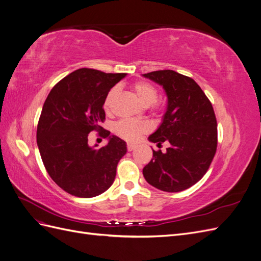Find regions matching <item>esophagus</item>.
Wrapping results in <instances>:
<instances>
[{
  "mask_svg": "<svg viewBox=\"0 0 261 261\" xmlns=\"http://www.w3.org/2000/svg\"><path fill=\"white\" fill-rule=\"evenodd\" d=\"M136 149V146L133 145V144H127V150L128 151H133V150Z\"/></svg>",
  "mask_w": 261,
  "mask_h": 261,
  "instance_id": "34e87169",
  "label": "esophagus"
}]
</instances>
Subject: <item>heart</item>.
<instances>
[{"label":"heart","mask_w":261,"mask_h":261,"mask_svg":"<svg viewBox=\"0 0 261 261\" xmlns=\"http://www.w3.org/2000/svg\"><path fill=\"white\" fill-rule=\"evenodd\" d=\"M133 89L137 94L138 99L140 100L141 103L148 107L154 103L158 98V91L155 87L147 82H137L133 85ZM118 87H113L107 94L105 99V110L106 111H110L111 106L113 103L114 99L118 94ZM150 129V125L147 122L144 121H134V120H121L115 123L114 125V133L117 136H120L126 140H135L140 136L143 133H146Z\"/></svg>","instance_id":"heart-1"}]
</instances>
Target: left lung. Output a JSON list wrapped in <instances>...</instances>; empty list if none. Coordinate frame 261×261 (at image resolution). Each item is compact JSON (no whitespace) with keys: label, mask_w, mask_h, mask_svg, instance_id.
<instances>
[{"label":"left lung","mask_w":261,"mask_h":261,"mask_svg":"<svg viewBox=\"0 0 261 261\" xmlns=\"http://www.w3.org/2000/svg\"><path fill=\"white\" fill-rule=\"evenodd\" d=\"M163 87L168 106L162 123L148 137L167 151L153 152L143 170L150 185L177 193L196 184L208 171L217 151V118L211 102L191 77L164 69L143 75Z\"/></svg>","instance_id":"left-lung-1"}]
</instances>
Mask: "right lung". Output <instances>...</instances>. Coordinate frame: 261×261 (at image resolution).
I'll return each instance as SVG.
<instances>
[{"mask_svg":"<svg viewBox=\"0 0 261 261\" xmlns=\"http://www.w3.org/2000/svg\"><path fill=\"white\" fill-rule=\"evenodd\" d=\"M124 73L80 68L55 85L46 98L37 127V145L51 178L81 198L105 193L113 184L126 143L99 125L105 121V99ZM101 130L109 139L100 149L88 145V134ZM97 147V145L94 146Z\"/></svg>","mask_w":261,"mask_h":261,"instance_id":"obj_1","label":"right lung"}]
</instances>
